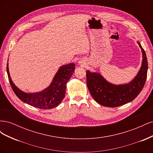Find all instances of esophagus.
I'll list each match as a JSON object with an SVG mask.
<instances>
[{"instance_id": "obj_1", "label": "esophagus", "mask_w": 153, "mask_h": 153, "mask_svg": "<svg viewBox=\"0 0 153 153\" xmlns=\"http://www.w3.org/2000/svg\"><path fill=\"white\" fill-rule=\"evenodd\" d=\"M79 63L81 64V65H82V66H84V65H85V63L84 61H79Z\"/></svg>"}]
</instances>
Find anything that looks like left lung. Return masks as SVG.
Masks as SVG:
<instances>
[{
	"label": "left lung",
	"mask_w": 153,
	"mask_h": 153,
	"mask_svg": "<svg viewBox=\"0 0 153 153\" xmlns=\"http://www.w3.org/2000/svg\"><path fill=\"white\" fill-rule=\"evenodd\" d=\"M142 52V63L137 75L129 84L113 85L98 73L86 71L87 85L91 96L99 104L108 107H117L133 101L140 94L147 78L148 64L146 54L139 42Z\"/></svg>",
	"instance_id": "8db88e82"
}]
</instances>
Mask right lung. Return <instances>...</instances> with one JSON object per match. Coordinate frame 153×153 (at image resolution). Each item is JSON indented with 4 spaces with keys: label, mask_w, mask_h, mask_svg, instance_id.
I'll return each mask as SVG.
<instances>
[{
    "label": "right lung",
    "mask_w": 153,
    "mask_h": 153,
    "mask_svg": "<svg viewBox=\"0 0 153 153\" xmlns=\"http://www.w3.org/2000/svg\"><path fill=\"white\" fill-rule=\"evenodd\" d=\"M75 65L70 63L59 68L50 86L36 93H25L13 84L7 64L9 81L14 92L23 102L41 109H51L61 103L66 94V84L75 71Z\"/></svg>",
    "instance_id": "add662e5"
}]
</instances>
